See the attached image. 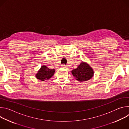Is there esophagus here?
I'll return each instance as SVG.
<instances>
[{
  "label": "esophagus",
  "mask_w": 129,
  "mask_h": 129,
  "mask_svg": "<svg viewBox=\"0 0 129 129\" xmlns=\"http://www.w3.org/2000/svg\"><path fill=\"white\" fill-rule=\"evenodd\" d=\"M62 67L63 68H67V65H62Z\"/></svg>",
  "instance_id": "34e87169"
}]
</instances>
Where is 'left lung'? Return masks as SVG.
<instances>
[{"mask_svg": "<svg viewBox=\"0 0 129 129\" xmlns=\"http://www.w3.org/2000/svg\"><path fill=\"white\" fill-rule=\"evenodd\" d=\"M71 73L75 79L81 82L87 81L94 76V71L89 64L82 61L76 69L72 70Z\"/></svg>", "mask_w": 129, "mask_h": 129, "instance_id": "left-lung-1", "label": "left lung"}]
</instances>
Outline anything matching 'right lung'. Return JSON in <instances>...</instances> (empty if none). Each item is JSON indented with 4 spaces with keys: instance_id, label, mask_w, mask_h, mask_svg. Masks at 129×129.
<instances>
[{
    "instance_id": "1",
    "label": "right lung",
    "mask_w": 129,
    "mask_h": 129,
    "mask_svg": "<svg viewBox=\"0 0 129 129\" xmlns=\"http://www.w3.org/2000/svg\"><path fill=\"white\" fill-rule=\"evenodd\" d=\"M54 69H49L45 65L41 66L37 73L35 75L36 78L41 81H44L50 79L54 75Z\"/></svg>"
}]
</instances>
